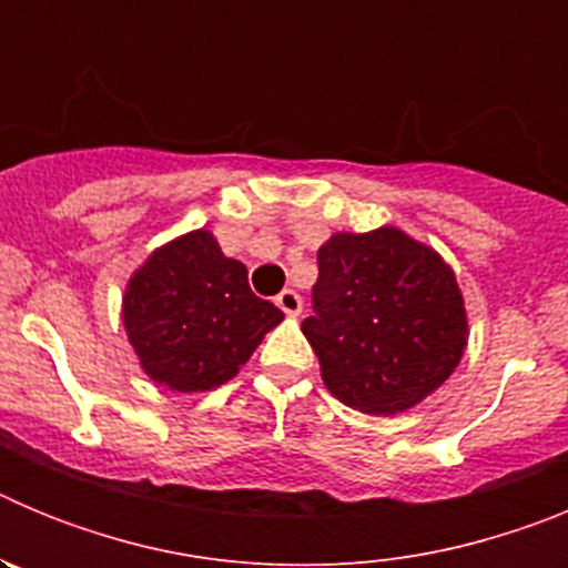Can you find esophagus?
Instances as JSON below:
<instances>
[{
  "instance_id": "1",
  "label": "esophagus",
  "mask_w": 568,
  "mask_h": 568,
  "mask_svg": "<svg viewBox=\"0 0 568 568\" xmlns=\"http://www.w3.org/2000/svg\"><path fill=\"white\" fill-rule=\"evenodd\" d=\"M275 304H278L287 315H298L301 307H304V304H301V295L295 293V290H281V293L275 295Z\"/></svg>"
}]
</instances>
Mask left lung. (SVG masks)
Here are the masks:
<instances>
[{"mask_svg":"<svg viewBox=\"0 0 568 568\" xmlns=\"http://www.w3.org/2000/svg\"><path fill=\"white\" fill-rule=\"evenodd\" d=\"M301 329L329 393L369 415L404 413L435 393L466 346L453 270L395 227L338 233L318 250Z\"/></svg>","mask_w":568,"mask_h":568,"instance_id":"8db88e82","label":"left lung"}]
</instances>
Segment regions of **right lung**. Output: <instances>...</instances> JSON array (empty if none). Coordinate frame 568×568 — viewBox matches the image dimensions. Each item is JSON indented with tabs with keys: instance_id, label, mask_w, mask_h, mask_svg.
<instances>
[{
	"instance_id": "add662e5",
	"label": "right lung",
	"mask_w": 568,
	"mask_h": 568,
	"mask_svg": "<svg viewBox=\"0 0 568 568\" xmlns=\"http://www.w3.org/2000/svg\"><path fill=\"white\" fill-rule=\"evenodd\" d=\"M281 318L204 230L155 250L124 293V327L144 373L175 393L233 378Z\"/></svg>"
}]
</instances>
